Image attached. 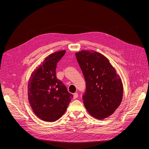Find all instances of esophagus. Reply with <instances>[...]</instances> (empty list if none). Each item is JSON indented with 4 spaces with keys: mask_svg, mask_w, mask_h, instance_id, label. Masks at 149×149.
Returning <instances> with one entry per match:
<instances>
[{
    "mask_svg": "<svg viewBox=\"0 0 149 149\" xmlns=\"http://www.w3.org/2000/svg\"><path fill=\"white\" fill-rule=\"evenodd\" d=\"M78 96H79V94H78V93H74V97H73V98L74 99H76Z\"/></svg>",
    "mask_w": 149,
    "mask_h": 149,
    "instance_id": "34e87169",
    "label": "esophagus"
}]
</instances>
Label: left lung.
<instances>
[{
    "label": "left lung",
    "instance_id": "obj_1",
    "mask_svg": "<svg viewBox=\"0 0 149 149\" xmlns=\"http://www.w3.org/2000/svg\"><path fill=\"white\" fill-rule=\"evenodd\" d=\"M75 56L86 81L84 105L91 116L107 118L120 105L123 99L121 79L109 60L94 51L83 50Z\"/></svg>",
    "mask_w": 149,
    "mask_h": 149
}]
</instances>
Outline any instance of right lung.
Masks as SVG:
<instances>
[{
  "instance_id": "obj_1",
  "label": "right lung",
  "mask_w": 149,
  "mask_h": 149,
  "mask_svg": "<svg viewBox=\"0 0 149 149\" xmlns=\"http://www.w3.org/2000/svg\"><path fill=\"white\" fill-rule=\"evenodd\" d=\"M65 52L63 50L49 55L31 74L29 80V104L34 113L45 121L54 122L61 118L73 98L56 76L57 64Z\"/></svg>"
}]
</instances>
